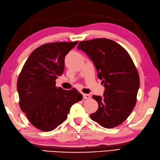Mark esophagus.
Segmentation results:
<instances>
[{
  "mask_svg": "<svg viewBox=\"0 0 160 160\" xmlns=\"http://www.w3.org/2000/svg\"><path fill=\"white\" fill-rule=\"evenodd\" d=\"M83 99H89L91 98V96L89 94L83 93Z\"/></svg>",
  "mask_w": 160,
  "mask_h": 160,
  "instance_id": "obj_1",
  "label": "esophagus"
}]
</instances>
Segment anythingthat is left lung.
<instances>
[{"label": "left lung", "mask_w": 160, "mask_h": 160, "mask_svg": "<svg viewBox=\"0 0 160 160\" xmlns=\"http://www.w3.org/2000/svg\"><path fill=\"white\" fill-rule=\"evenodd\" d=\"M78 49L93 60L106 88L103 97L93 96L98 109L90 115L91 119L106 128L118 127L135 108L140 84L131 56L122 46L106 38L80 42Z\"/></svg>", "instance_id": "8db88e82"}]
</instances>
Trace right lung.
<instances>
[{
  "label": "right lung",
  "instance_id": "add662e5",
  "mask_svg": "<svg viewBox=\"0 0 160 160\" xmlns=\"http://www.w3.org/2000/svg\"><path fill=\"white\" fill-rule=\"evenodd\" d=\"M78 42L43 44L25 61L17 79L19 106L29 122L39 130H54L67 118L72 104L83 96L75 88L56 86L64 71V58Z\"/></svg>",
  "mask_w": 160,
  "mask_h": 160
}]
</instances>
